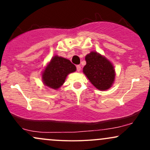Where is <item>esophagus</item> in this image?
<instances>
[{"label":"esophagus","mask_w":150,"mask_h":150,"mask_svg":"<svg viewBox=\"0 0 150 150\" xmlns=\"http://www.w3.org/2000/svg\"><path fill=\"white\" fill-rule=\"evenodd\" d=\"M76 68H77V72H80V70H81V66H80V65H77Z\"/></svg>","instance_id":"obj_1"}]
</instances>
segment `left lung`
<instances>
[{"mask_svg":"<svg viewBox=\"0 0 150 150\" xmlns=\"http://www.w3.org/2000/svg\"><path fill=\"white\" fill-rule=\"evenodd\" d=\"M86 65L83 73L91 83L99 90L108 89L115 80L113 65L104 56L92 51L85 56Z\"/></svg>","mask_w":150,"mask_h":150,"instance_id":"left-lung-1","label":"left lung"}]
</instances>
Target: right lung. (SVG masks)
<instances>
[{
	"instance_id": "add662e5",
	"label": "right lung",
	"mask_w": 150,
	"mask_h": 150,
	"mask_svg": "<svg viewBox=\"0 0 150 150\" xmlns=\"http://www.w3.org/2000/svg\"><path fill=\"white\" fill-rule=\"evenodd\" d=\"M76 70V67L69 60L55 56L42 73V80L48 87L58 89L64 83L68 74Z\"/></svg>"
}]
</instances>
